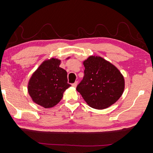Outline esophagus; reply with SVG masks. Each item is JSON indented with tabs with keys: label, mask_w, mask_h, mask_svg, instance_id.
Here are the masks:
<instances>
[{
	"label": "esophagus",
	"mask_w": 153,
	"mask_h": 153,
	"mask_svg": "<svg viewBox=\"0 0 153 153\" xmlns=\"http://www.w3.org/2000/svg\"><path fill=\"white\" fill-rule=\"evenodd\" d=\"M77 84H78V82H75V83H74V84H72V86L76 88V87L77 86Z\"/></svg>",
	"instance_id": "34e87169"
}]
</instances>
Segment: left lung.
I'll return each mask as SVG.
<instances>
[{
	"label": "left lung",
	"mask_w": 153,
	"mask_h": 153,
	"mask_svg": "<svg viewBox=\"0 0 153 153\" xmlns=\"http://www.w3.org/2000/svg\"><path fill=\"white\" fill-rule=\"evenodd\" d=\"M85 70L76 90L90 107L108 108L119 100L125 88V80L120 70L100 56H90L83 62Z\"/></svg>",
	"instance_id": "left-lung-1"
}]
</instances>
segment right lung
Listing matches in <instances>:
<instances>
[{
  "label": "right lung",
  "mask_w": 153,
  "mask_h": 153,
  "mask_svg": "<svg viewBox=\"0 0 153 153\" xmlns=\"http://www.w3.org/2000/svg\"><path fill=\"white\" fill-rule=\"evenodd\" d=\"M60 64L61 60L58 59L45 60L33 72L28 82V93L32 100L45 108L57 105L63 92L71 86L67 83V71L59 67Z\"/></svg>",
  "instance_id": "1"
}]
</instances>
